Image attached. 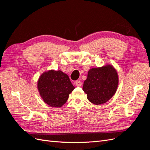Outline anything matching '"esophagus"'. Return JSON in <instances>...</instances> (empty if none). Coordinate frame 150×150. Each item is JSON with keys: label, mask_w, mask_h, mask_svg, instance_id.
Returning <instances> with one entry per match:
<instances>
[{"label": "esophagus", "mask_w": 150, "mask_h": 150, "mask_svg": "<svg viewBox=\"0 0 150 150\" xmlns=\"http://www.w3.org/2000/svg\"><path fill=\"white\" fill-rule=\"evenodd\" d=\"M74 84H76V86H81V84H82V83H81L79 80H78V81H75Z\"/></svg>", "instance_id": "34e87169"}]
</instances>
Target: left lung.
<instances>
[{
	"label": "left lung",
	"instance_id": "1",
	"mask_svg": "<svg viewBox=\"0 0 150 150\" xmlns=\"http://www.w3.org/2000/svg\"><path fill=\"white\" fill-rule=\"evenodd\" d=\"M118 84L119 77L116 69L112 65L107 64L89 70L83 89L91 103L100 105L114 96Z\"/></svg>",
	"mask_w": 150,
	"mask_h": 150
}]
</instances>
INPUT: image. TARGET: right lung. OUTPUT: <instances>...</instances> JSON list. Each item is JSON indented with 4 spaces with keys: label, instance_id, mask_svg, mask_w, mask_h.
<instances>
[{
    "label": "right lung",
    "instance_id": "add662e5",
    "mask_svg": "<svg viewBox=\"0 0 150 150\" xmlns=\"http://www.w3.org/2000/svg\"><path fill=\"white\" fill-rule=\"evenodd\" d=\"M37 87L40 98L53 108H61L75 88L69 76L62 71L49 70L39 76Z\"/></svg>",
    "mask_w": 150,
    "mask_h": 150
}]
</instances>
